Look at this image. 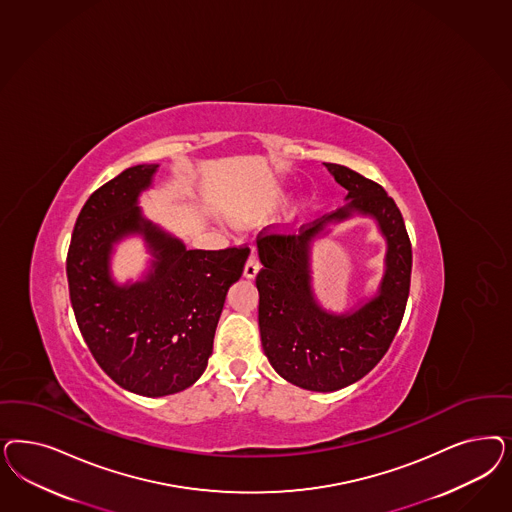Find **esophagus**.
I'll list each match as a JSON object with an SVG mask.
<instances>
[{"label": "esophagus", "mask_w": 512, "mask_h": 512, "mask_svg": "<svg viewBox=\"0 0 512 512\" xmlns=\"http://www.w3.org/2000/svg\"><path fill=\"white\" fill-rule=\"evenodd\" d=\"M258 271H260V262H258V258L254 254H250L247 264H245V277L247 279H254L258 275Z\"/></svg>", "instance_id": "1"}]
</instances>
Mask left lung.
Wrapping results in <instances>:
<instances>
[{
  "label": "left lung",
  "mask_w": 512,
  "mask_h": 512,
  "mask_svg": "<svg viewBox=\"0 0 512 512\" xmlns=\"http://www.w3.org/2000/svg\"><path fill=\"white\" fill-rule=\"evenodd\" d=\"M347 190V205L301 226L297 233L258 235L262 271L258 324L262 347L282 379L313 392H335L365 377L382 360L403 320L413 248L396 201L377 182L345 165L326 164ZM373 217L387 239L385 275L378 296L356 312H326L313 297L310 247L328 223L350 215Z\"/></svg>",
  "instance_id": "8db88e82"
}]
</instances>
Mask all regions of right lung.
<instances>
[{
    "instance_id": "add662e5",
    "label": "right lung",
    "mask_w": 512,
    "mask_h": 512,
    "mask_svg": "<svg viewBox=\"0 0 512 512\" xmlns=\"http://www.w3.org/2000/svg\"><path fill=\"white\" fill-rule=\"evenodd\" d=\"M156 169L128 167L88 198L66 264L73 313L92 356L118 386L147 397L177 394L203 375L226 294L250 252L188 250L147 220L137 201ZM130 234L144 237L153 262L141 282L116 285L110 254Z\"/></svg>"
}]
</instances>
